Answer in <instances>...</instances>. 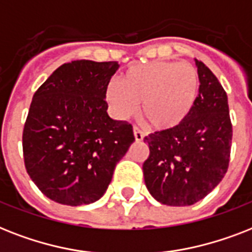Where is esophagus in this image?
Segmentation results:
<instances>
[{"instance_id": "obj_1", "label": "esophagus", "mask_w": 252, "mask_h": 252, "mask_svg": "<svg viewBox=\"0 0 252 252\" xmlns=\"http://www.w3.org/2000/svg\"><path fill=\"white\" fill-rule=\"evenodd\" d=\"M134 136H135L136 142H142L143 138H144V132L142 130H139L136 126H134Z\"/></svg>"}]
</instances>
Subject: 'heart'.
<instances>
[{
  "mask_svg": "<svg viewBox=\"0 0 252 252\" xmlns=\"http://www.w3.org/2000/svg\"><path fill=\"white\" fill-rule=\"evenodd\" d=\"M199 94L198 71L189 63L154 61L128 67L118 84H109L105 97L114 113L127 118L142 102L151 126L169 130L182 124Z\"/></svg>",
  "mask_w": 252,
  "mask_h": 252,
  "instance_id": "b5f03b06",
  "label": "heart"
}]
</instances>
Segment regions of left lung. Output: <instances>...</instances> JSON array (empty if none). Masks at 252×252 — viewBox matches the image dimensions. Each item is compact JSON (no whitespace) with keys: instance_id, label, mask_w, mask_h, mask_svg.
I'll return each instance as SVG.
<instances>
[{"instance_id":"8db88e82","label":"left lung","mask_w":252,"mask_h":252,"mask_svg":"<svg viewBox=\"0 0 252 252\" xmlns=\"http://www.w3.org/2000/svg\"><path fill=\"white\" fill-rule=\"evenodd\" d=\"M196 62L199 94L195 105L177 127L144 138L150 156L143 164L144 182L158 202L191 206L224 178L230 161L231 126L228 96L211 70Z\"/></svg>"}]
</instances>
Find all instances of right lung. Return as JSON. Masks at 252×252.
Masks as SVG:
<instances>
[{"mask_svg": "<svg viewBox=\"0 0 252 252\" xmlns=\"http://www.w3.org/2000/svg\"><path fill=\"white\" fill-rule=\"evenodd\" d=\"M118 67L117 61L63 63L32 97L22 136L24 166L39 190L60 204L101 198L135 140L131 124L106 113V88Z\"/></svg>", "mask_w": 252, "mask_h": 252, "instance_id": "obj_1", "label": "right lung"}]
</instances>
